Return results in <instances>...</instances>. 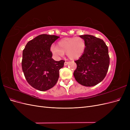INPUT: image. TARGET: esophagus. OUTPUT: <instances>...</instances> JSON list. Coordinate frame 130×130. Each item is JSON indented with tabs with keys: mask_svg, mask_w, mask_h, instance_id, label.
Returning a JSON list of instances; mask_svg holds the SVG:
<instances>
[{
	"mask_svg": "<svg viewBox=\"0 0 130 130\" xmlns=\"http://www.w3.org/2000/svg\"><path fill=\"white\" fill-rule=\"evenodd\" d=\"M69 63V62H64V66L68 65Z\"/></svg>",
	"mask_w": 130,
	"mask_h": 130,
	"instance_id": "obj_1",
	"label": "esophagus"
}]
</instances>
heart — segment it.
Returning a JSON list of instances; mask_svg holds the SVG:
<instances>
[{"label": "heart", "instance_id": "obj_1", "mask_svg": "<svg viewBox=\"0 0 130 130\" xmlns=\"http://www.w3.org/2000/svg\"><path fill=\"white\" fill-rule=\"evenodd\" d=\"M85 49L86 43L82 38H64L58 42L57 46H51L50 52L56 57H63L64 53H67L70 60H76L84 54Z\"/></svg>", "mask_w": 130, "mask_h": 130}]
</instances>
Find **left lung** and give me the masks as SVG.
I'll use <instances>...</instances> for the list:
<instances>
[{
    "mask_svg": "<svg viewBox=\"0 0 130 130\" xmlns=\"http://www.w3.org/2000/svg\"><path fill=\"white\" fill-rule=\"evenodd\" d=\"M80 37L86 43L84 54L75 61L77 68L74 72L76 81L81 85L92 87L104 80L109 65L108 47L103 40L90 35Z\"/></svg>",
    "mask_w": 130,
    "mask_h": 130,
    "instance_id": "1",
    "label": "left lung"
}]
</instances>
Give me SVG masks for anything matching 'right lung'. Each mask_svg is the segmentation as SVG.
<instances>
[{"instance_id":"1","label":"right lung","mask_w":130,"mask_h":130,"mask_svg":"<svg viewBox=\"0 0 130 130\" xmlns=\"http://www.w3.org/2000/svg\"><path fill=\"white\" fill-rule=\"evenodd\" d=\"M60 37L42 34L27 42L23 51L22 67L27 82L34 88L45 91L56 85L64 61H55L50 47Z\"/></svg>"}]
</instances>
